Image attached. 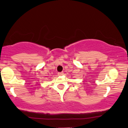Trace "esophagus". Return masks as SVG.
Returning a JSON list of instances; mask_svg holds the SVG:
<instances>
[{
    "label": "esophagus",
    "instance_id": "34e87169",
    "mask_svg": "<svg viewBox=\"0 0 128 128\" xmlns=\"http://www.w3.org/2000/svg\"><path fill=\"white\" fill-rule=\"evenodd\" d=\"M62 74H63V72H58V76H62Z\"/></svg>",
    "mask_w": 128,
    "mask_h": 128
}]
</instances>
